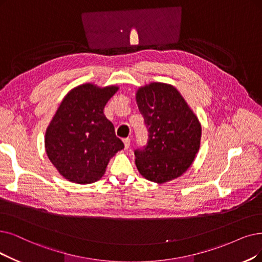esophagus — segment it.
<instances>
[{"label": "esophagus", "instance_id": "1", "mask_svg": "<svg viewBox=\"0 0 262 262\" xmlns=\"http://www.w3.org/2000/svg\"><path fill=\"white\" fill-rule=\"evenodd\" d=\"M123 144H124V148L128 149L129 146H130V139H123Z\"/></svg>", "mask_w": 262, "mask_h": 262}]
</instances>
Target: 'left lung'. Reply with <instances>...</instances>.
I'll return each instance as SVG.
<instances>
[{
  "label": "left lung",
  "mask_w": 262,
  "mask_h": 262,
  "mask_svg": "<svg viewBox=\"0 0 262 262\" xmlns=\"http://www.w3.org/2000/svg\"><path fill=\"white\" fill-rule=\"evenodd\" d=\"M135 100L148 129L147 145L134 151L140 174L157 184L182 176L200 149L202 128L195 114L170 83L142 86Z\"/></svg>",
  "instance_id": "obj_1"
}]
</instances>
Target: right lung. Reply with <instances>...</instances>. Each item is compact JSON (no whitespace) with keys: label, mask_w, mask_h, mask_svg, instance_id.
Listing matches in <instances>:
<instances>
[{"label":"right lung","mask_w":262,"mask_h":262,"mask_svg":"<svg viewBox=\"0 0 262 262\" xmlns=\"http://www.w3.org/2000/svg\"><path fill=\"white\" fill-rule=\"evenodd\" d=\"M118 89L86 82L62 100L46 129L45 149L66 180L82 185L99 181L112 157L123 148L104 115L106 103Z\"/></svg>","instance_id":"right-lung-1"}]
</instances>
